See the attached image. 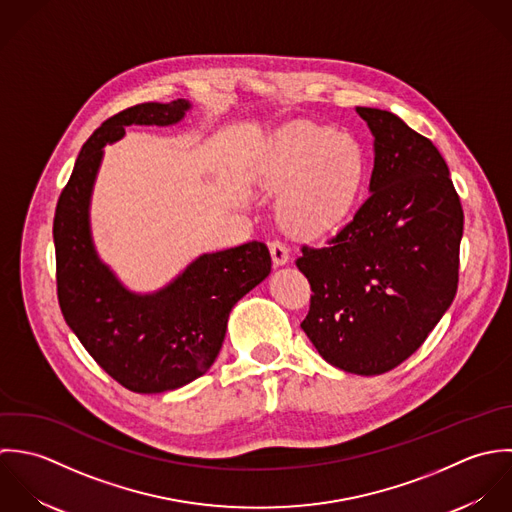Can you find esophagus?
I'll return each mask as SVG.
<instances>
[{"label": "esophagus", "mask_w": 512, "mask_h": 512, "mask_svg": "<svg viewBox=\"0 0 512 512\" xmlns=\"http://www.w3.org/2000/svg\"><path fill=\"white\" fill-rule=\"evenodd\" d=\"M269 249H271V257H273V265L275 267H281V265H287L289 263V249L283 241H271L269 243Z\"/></svg>", "instance_id": "esophagus-1"}]
</instances>
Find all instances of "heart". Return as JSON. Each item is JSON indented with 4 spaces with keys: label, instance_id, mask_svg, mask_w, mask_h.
<instances>
[{
    "label": "heart",
    "instance_id": "1",
    "mask_svg": "<svg viewBox=\"0 0 512 512\" xmlns=\"http://www.w3.org/2000/svg\"><path fill=\"white\" fill-rule=\"evenodd\" d=\"M366 176L362 146L344 132L295 122L281 128L257 168L261 186L288 188L279 205L285 227L314 237L340 225L360 196Z\"/></svg>",
    "mask_w": 512,
    "mask_h": 512
}]
</instances>
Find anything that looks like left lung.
Masks as SVG:
<instances>
[{"label": "left lung", "instance_id": "left-lung-1", "mask_svg": "<svg viewBox=\"0 0 512 512\" xmlns=\"http://www.w3.org/2000/svg\"><path fill=\"white\" fill-rule=\"evenodd\" d=\"M356 112L374 134L370 198L326 247L303 245L312 295L301 326L328 364L376 376L408 360L451 307L463 207L429 138L388 110Z\"/></svg>", "mask_w": 512, "mask_h": 512}]
</instances>
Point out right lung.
I'll return each mask as SVG.
<instances>
[{"mask_svg": "<svg viewBox=\"0 0 512 512\" xmlns=\"http://www.w3.org/2000/svg\"><path fill=\"white\" fill-rule=\"evenodd\" d=\"M190 106L184 99L136 104L104 120L81 148L53 219L61 312L104 372L136 394L176 390L204 376L223 344L231 308L271 273L267 245L249 241L204 253L168 287L136 295L95 251L89 205L104 146L120 140L130 124H176Z\"/></svg>", "mask_w": 512, "mask_h": 512, "instance_id": "add662e5", "label": "right lung"}]
</instances>
